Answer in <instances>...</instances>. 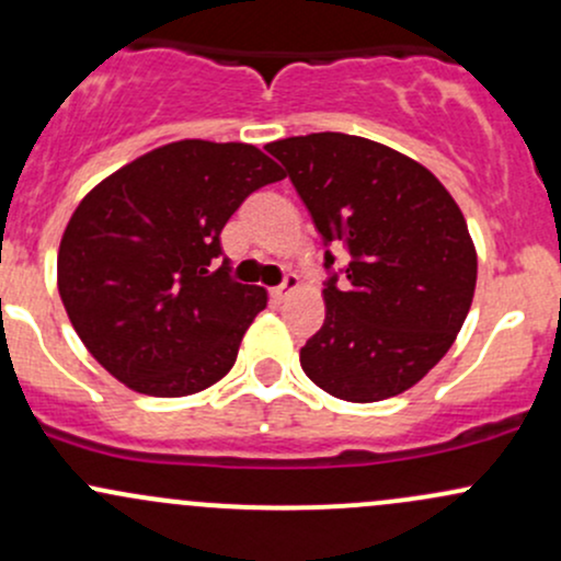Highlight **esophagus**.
Returning a JSON list of instances; mask_svg holds the SVG:
<instances>
[{
	"label": "esophagus",
	"mask_w": 561,
	"mask_h": 561,
	"mask_svg": "<svg viewBox=\"0 0 561 561\" xmlns=\"http://www.w3.org/2000/svg\"><path fill=\"white\" fill-rule=\"evenodd\" d=\"M298 287H300V279H298V276H295V274H287V276H285V282H282L279 287H274V290H271V298H274V300H287L295 290H298Z\"/></svg>",
	"instance_id": "34e87169"
}]
</instances>
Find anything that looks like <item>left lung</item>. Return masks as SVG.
I'll return each instance as SVG.
<instances>
[{
    "label": "left lung",
    "mask_w": 561,
    "mask_h": 561,
    "mask_svg": "<svg viewBox=\"0 0 561 561\" xmlns=\"http://www.w3.org/2000/svg\"><path fill=\"white\" fill-rule=\"evenodd\" d=\"M266 151L322 242L348 255L332 271L335 255L324 252L328 313L300 367L346 402L408 391L450 351L471 309L477 250L463 213L423 164L359 135H298Z\"/></svg>",
    "instance_id": "1"
}]
</instances>
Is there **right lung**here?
I'll return each mask as SVG.
<instances>
[{"label":"right lung","instance_id":"add662e5","mask_svg":"<svg viewBox=\"0 0 561 561\" xmlns=\"http://www.w3.org/2000/svg\"><path fill=\"white\" fill-rule=\"evenodd\" d=\"M285 178L250 144L178 140L98 183L58 250V293L106 370L149 397H188L237 362L263 287L231 279L220 231L244 199Z\"/></svg>","mask_w":561,"mask_h":561}]
</instances>
